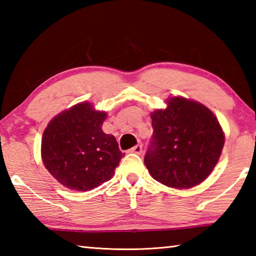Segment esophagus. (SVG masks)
Returning a JSON list of instances; mask_svg holds the SVG:
<instances>
[{
  "mask_svg": "<svg viewBox=\"0 0 256 256\" xmlns=\"http://www.w3.org/2000/svg\"><path fill=\"white\" fill-rule=\"evenodd\" d=\"M130 152L140 154L142 152V144H136V146H133L132 149H130Z\"/></svg>",
  "mask_w": 256,
  "mask_h": 256,
  "instance_id": "obj_1",
  "label": "esophagus"
}]
</instances>
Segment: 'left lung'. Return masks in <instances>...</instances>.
Segmentation results:
<instances>
[{
	"instance_id": "1",
	"label": "left lung",
	"mask_w": 256,
	"mask_h": 256,
	"mask_svg": "<svg viewBox=\"0 0 256 256\" xmlns=\"http://www.w3.org/2000/svg\"><path fill=\"white\" fill-rule=\"evenodd\" d=\"M154 134L144 164L152 178L172 188L196 186L214 170L224 144L218 118L203 104L180 96L151 112Z\"/></svg>"
}]
</instances>
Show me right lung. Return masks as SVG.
Segmentation results:
<instances>
[{
    "instance_id": "add662e5",
    "label": "right lung",
    "mask_w": 256,
    "mask_h": 256,
    "mask_svg": "<svg viewBox=\"0 0 256 256\" xmlns=\"http://www.w3.org/2000/svg\"><path fill=\"white\" fill-rule=\"evenodd\" d=\"M107 112L79 102L50 120L42 138V160L50 175L71 190L86 192L115 174L125 154L102 131Z\"/></svg>"
}]
</instances>
